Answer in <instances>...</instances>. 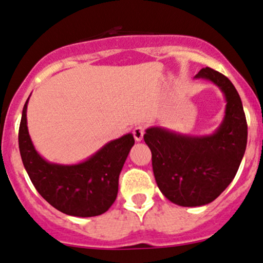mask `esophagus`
<instances>
[{
	"label": "esophagus",
	"instance_id": "obj_1",
	"mask_svg": "<svg viewBox=\"0 0 263 263\" xmlns=\"http://www.w3.org/2000/svg\"><path fill=\"white\" fill-rule=\"evenodd\" d=\"M144 133H145V126L144 125H137L133 129V135H134V139L137 141L143 140Z\"/></svg>",
	"mask_w": 263,
	"mask_h": 263
}]
</instances>
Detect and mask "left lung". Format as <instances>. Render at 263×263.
<instances>
[{
    "label": "left lung",
    "mask_w": 263,
    "mask_h": 263,
    "mask_svg": "<svg viewBox=\"0 0 263 263\" xmlns=\"http://www.w3.org/2000/svg\"><path fill=\"white\" fill-rule=\"evenodd\" d=\"M195 78L209 79L225 94V117L217 130L205 137H190L153 126L144 134L163 195L176 205L191 208L212 202L229 186L247 144L242 102L231 81L209 67Z\"/></svg>",
    "instance_id": "1"
}]
</instances>
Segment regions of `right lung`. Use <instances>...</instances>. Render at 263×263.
Listing matches in <instances>:
<instances>
[{"label":"right lung","mask_w":263,"mask_h":263,"mask_svg":"<svg viewBox=\"0 0 263 263\" xmlns=\"http://www.w3.org/2000/svg\"><path fill=\"white\" fill-rule=\"evenodd\" d=\"M28 99L21 118L18 145L32 184L47 202L63 214L78 217L104 214L117 199L119 174L134 145L133 134L111 140L83 163H48L36 152L29 138L26 114Z\"/></svg>","instance_id":"1"}]
</instances>
